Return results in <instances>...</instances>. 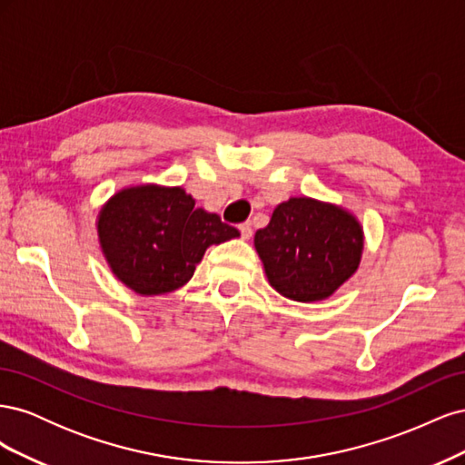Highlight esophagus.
<instances>
[{
  "label": "esophagus",
  "instance_id": "1",
  "mask_svg": "<svg viewBox=\"0 0 465 465\" xmlns=\"http://www.w3.org/2000/svg\"><path fill=\"white\" fill-rule=\"evenodd\" d=\"M238 229H241V232H242V238H248L252 236V223L250 221H246V223H242V224H238Z\"/></svg>",
  "mask_w": 465,
  "mask_h": 465
}]
</instances>
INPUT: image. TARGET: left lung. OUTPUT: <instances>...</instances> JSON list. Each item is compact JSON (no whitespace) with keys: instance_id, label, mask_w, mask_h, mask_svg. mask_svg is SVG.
<instances>
[{"instance_id":"8db88e82","label":"left lung","mask_w":465,"mask_h":465,"mask_svg":"<svg viewBox=\"0 0 465 465\" xmlns=\"http://www.w3.org/2000/svg\"><path fill=\"white\" fill-rule=\"evenodd\" d=\"M362 244L361 224L349 211L312 198L279 203L254 236L270 285L299 302L331 297L357 272Z\"/></svg>"}]
</instances>
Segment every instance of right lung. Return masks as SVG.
I'll use <instances>...</instances> for the list:
<instances>
[{"label":"right lung","mask_w":465,"mask_h":465,"mask_svg":"<svg viewBox=\"0 0 465 465\" xmlns=\"http://www.w3.org/2000/svg\"><path fill=\"white\" fill-rule=\"evenodd\" d=\"M96 231L112 273L143 297L186 285L211 244L241 234L182 188L154 184L112 195Z\"/></svg>","instance_id":"1"}]
</instances>
